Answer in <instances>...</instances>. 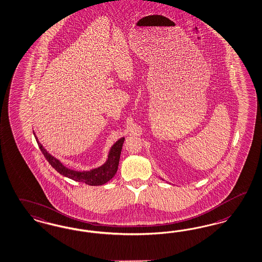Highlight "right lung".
<instances>
[{
	"label": "right lung",
	"instance_id": "1",
	"mask_svg": "<svg viewBox=\"0 0 262 262\" xmlns=\"http://www.w3.org/2000/svg\"><path fill=\"white\" fill-rule=\"evenodd\" d=\"M36 142L40 149V151L46 157L47 162L51 164V166L55 168L60 174L63 176L72 179V180L77 181V182H82L90 186H100L105 183H107L109 180H111L114 175L116 174L118 169V164L120 161V155L122 151L123 143L125 141V138L122 137L118 140L115 144L113 145L110 149L109 152L108 159L106 163L103 165L99 166L98 168L92 169L90 171H75L69 169L68 167L63 166L62 163L51 156L50 154L47 153L46 149L42 147V145L39 143V141L36 138Z\"/></svg>",
	"mask_w": 262,
	"mask_h": 262
}]
</instances>
